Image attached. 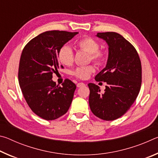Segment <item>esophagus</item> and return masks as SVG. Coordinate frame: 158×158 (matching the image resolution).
Returning <instances> with one entry per match:
<instances>
[{
  "label": "esophagus",
  "instance_id": "obj_1",
  "mask_svg": "<svg viewBox=\"0 0 158 158\" xmlns=\"http://www.w3.org/2000/svg\"><path fill=\"white\" fill-rule=\"evenodd\" d=\"M84 85H85V84H84V83H83V82H80V83H78V84H77V86L78 87V88H80V87H81V86H84Z\"/></svg>",
  "mask_w": 158,
  "mask_h": 158
}]
</instances>
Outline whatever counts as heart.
<instances>
[{"instance_id": "b5f03b06", "label": "heart", "mask_w": 158, "mask_h": 158, "mask_svg": "<svg viewBox=\"0 0 158 158\" xmlns=\"http://www.w3.org/2000/svg\"><path fill=\"white\" fill-rule=\"evenodd\" d=\"M77 46L79 49L89 53V60H93L96 64L100 65L107 59V52L105 50L100 49V44L95 39L91 37H85L80 39L77 42ZM58 60L60 63L66 66H70L74 62L73 51L69 46H63L58 52ZM95 71V68L92 65L80 66L73 72V74L80 79H86L90 74Z\"/></svg>"}]
</instances>
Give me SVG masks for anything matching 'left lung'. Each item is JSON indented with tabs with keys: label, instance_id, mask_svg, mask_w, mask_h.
<instances>
[{
	"label": "left lung",
	"instance_id": "left-lung-1",
	"mask_svg": "<svg viewBox=\"0 0 158 158\" xmlns=\"http://www.w3.org/2000/svg\"><path fill=\"white\" fill-rule=\"evenodd\" d=\"M109 45L106 65L95 76L96 81L106 82L105 93L93 83L89 105L93 114L105 121H114L129 110L141 85V63L135 47L115 32L98 33Z\"/></svg>",
	"mask_w": 158,
	"mask_h": 158
}]
</instances>
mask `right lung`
Masks as SVG:
<instances>
[{
  "mask_svg": "<svg viewBox=\"0 0 158 158\" xmlns=\"http://www.w3.org/2000/svg\"><path fill=\"white\" fill-rule=\"evenodd\" d=\"M79 33L49 31L29 41L21 53L18 79L21 92L29 107L47 121L65 114L73 101L75 84L65 79L62 86L52 81V74L63 68L58 52Z\"/></svg>",
  "mask_w": 158,
  "mask_h": 158,
  "instance_id": "1",
  "label": "right lung"
}]
</instances>
